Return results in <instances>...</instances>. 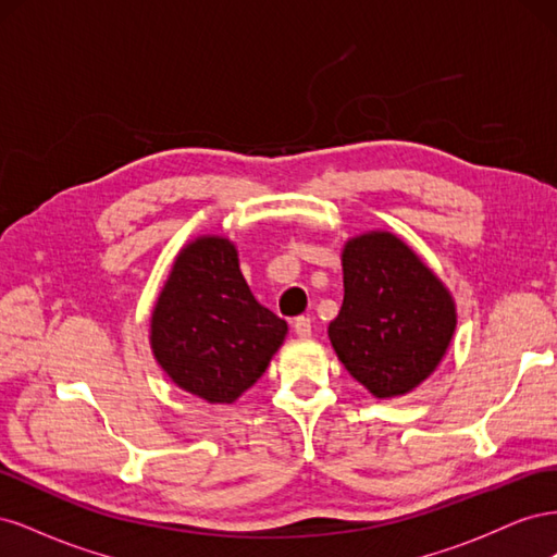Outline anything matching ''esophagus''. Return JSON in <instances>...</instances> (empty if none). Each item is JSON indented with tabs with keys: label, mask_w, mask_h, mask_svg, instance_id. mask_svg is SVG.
Wrapping results in <instances>:
<instances>
[{
	"label": "esophagus",
	"mask_w": 557,
	"mask_h": 557,
	"mask_svg": "<svg viewBox=\"0 0 557 557\" xmlns=\"http://www.w3.org/2000/svg\"><path fill=\"white\" fill-rule=\"evenodd\" d=\"M295 334L297 336H301V339H307V336H311V318H307V315H299V318H295Z\"/></svg>",
	"instance_id": "obj_1"
}]
</instances>
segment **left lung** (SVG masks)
<instances>
[{"mask_svg": "<svg viewBox=\"0 0 557 557\" xmlns=\"http://www.w3.org/2000/svg\"><path fill=\"white\" fill-rule=\"evenodd\" d=\"M342 264L344 305L327 327L336 358L379 399L411 393L453 339L450 293L391 232L346 242Z\"/></svg>", "mask_w": 557, "mask_h": 557, "instance_id": "8db88e82", "label": "left lung"}]
</instances>
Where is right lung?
I'll return each mask as SVG.
<instances>
[{
  "label": "right lung",
  "instance_id": "obj_1",
  "mask_svg": "<svg viewBox=\"0 0 557 557\" xmlns=\"http://www.w3.org/2000/svg\"><path fill=\"white\" fill-rule=\"evenodd\" d=\"M285 332L252 297L234 244L199 237L178 252L156 301L150 348L185 393L232 404L264 374Z\"/></svg>",
  "mask_w": 557,
  "mask_h": 557
}]
</instances>
